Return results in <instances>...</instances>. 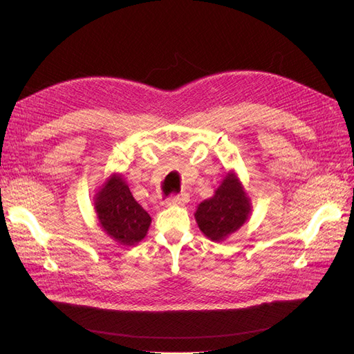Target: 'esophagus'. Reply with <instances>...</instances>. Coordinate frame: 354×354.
<instances>
[{"label":"esophagus","instance_id":"esophagus-1","mask_svg":"<svg viewBox=\"0 0 354 354\" xmlns=\"http://www.w3.org/2000/svg\"><path fill=\"white\" fill-rule=\"evenodd\" d=\"M189 202V196L186 194H180V195H174L171 196L167 203L168 205H185V203Z\"/></svg>","mask_w":354,"mask_h":354}]
</instances>
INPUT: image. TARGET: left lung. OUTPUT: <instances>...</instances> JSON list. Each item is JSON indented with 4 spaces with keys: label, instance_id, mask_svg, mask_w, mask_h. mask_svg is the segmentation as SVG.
<instances>
[{
    "label": "left lung",
    "instance_id": "1",
    "mask_svg": "<svg viewBox=\"0 0 354 354\" xmlns=\"http://www.w3.org/2000/svg\"><path fill=\"white\" fill-rule=\"evenodd\" d=\"M250 214L251 202L238 176L227 173L214 196L199 203L195 218L207 238L220 242L239 230Z\"/></svg>",
    "mask_w": 354,
    "mask_h": 354
}]
</instances>
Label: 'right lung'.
<instances>
[{
	"label": "right lung",
	"mask_w": 354,
	"mask_h": 354,
	"mask_svg": "<svg viewBox=\"0 0 354 354\" xmlns=\"http://www.w3.org/2000/svg\"><path fill=\"white\" fill-rule=\"evenodd\" d=\"M94 209L106 234L125 246L140 242L152 221L151 216L133 198L121 174H112L104 181L94 196Z\"/></svg>",
	"instance_id": "obj_1"
}]
</instances>
